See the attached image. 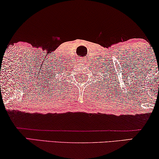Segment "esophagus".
Here are the masks:
<instances>
[{"mask_svg":"<svg viewBox=\"0 0 159 159\" xmlns=\"http://www.w3.org/2000/svg\"><path fill=\"white\" fill-rule=\"evenodd\" d=\"M80 63H83V64H84V63H85V59H84V58H80Z\"/></svg>","mask_w":159,"mask_h":159,"instance_id":"34e87169","label":"esophagus"}]
</instances>
